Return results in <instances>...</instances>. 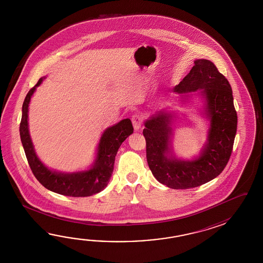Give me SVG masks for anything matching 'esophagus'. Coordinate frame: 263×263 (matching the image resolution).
Instances as JSON below:
<instances>
[{
    "instance_id": "1",
    "label": "esophagus",
    "mask_w": 263,
    "mask_h": 263,
    "mask_svg": "<svg viewBox=\"0 0 263 263\" xmlns=\"http://www.w3.org/2000/svg\"><path fill=\"white\" fill-rule=\"evenodd\" d=\"M132 121H133V125H134V129H135V130H138V129L141 128V125H142V122H143V119H142V117H141L140 115L136 114V115H134V116H133Z\"/></svg>"
}]
</instances>
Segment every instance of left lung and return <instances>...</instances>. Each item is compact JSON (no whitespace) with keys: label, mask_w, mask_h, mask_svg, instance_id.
Returning a JSON list of instances; mask_svg holds the SVG:
<instances>
[{"label":"left lung","mask_w":263,"mask_h":263,"mask_svg":"<svg viewBox=\"0 0 263 263\" xmlns=\"http://www.w3.org/2000/svg\"><path fill=\"white\" fill-rule=\"evenodd\" d=\"M196 91L206 101L205 114L211 122L207 144L196 160L182 161L172 155L170 114L157 112L145 121L143 130L151 172L159 182L176 190L198 187L219 176L229 162L237 132L231 86L213 62L196 60L174 88L179 94Z\"/></svg>","instance_id":"obj_1"}]
</instances>
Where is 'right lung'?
Instances as JSON below:
<instances>
[{
  "mask_svg": "<svg viewBox=\"0 0 263 263\" xmlns=\"http://www.w3.org/2000/svg\"><path fill=\"white\" fill-rule=\"evenodd\" d=\"M42 81L43 78H40L37 84L30 89L25 97L20 125L21 140L32 172L45 188L63 196L84 197L100 193L106 187L112 176L115 159L119 146L134 133L130 119H123L104 130L98 145L95 162L89 170L75 173L51 171L36 156L28 129L29 103L35 88Z\"/></svg>",
  "mask_w": 263,
  "mask_h": 263,
  "instance_id": "obj_1",
  "label": "right lung"
}]
</instances>
